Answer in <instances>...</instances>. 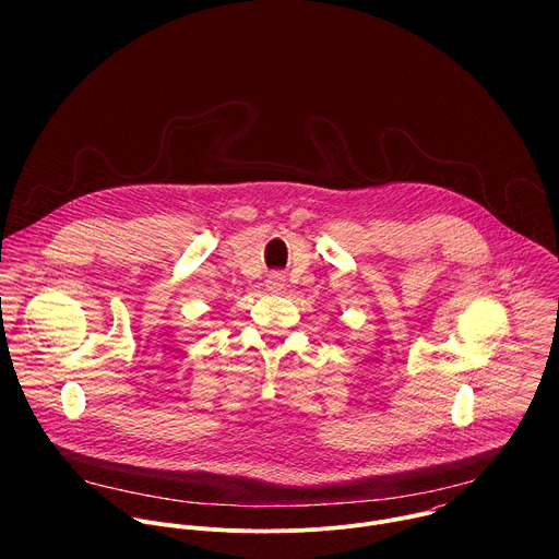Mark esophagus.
I'll list each match as a JSON object with an SVG mask.
<instances>
[{
	"instance_id": "1",
	"label": "esophagus",
	"mask_w": 559,
	"mask_h": 559,
	"mask_svg": "<svg viewBox=\"0 0 559 559\" xmlns=\"http://www.w3.org/2000/svg\"><path fill=\"white\" fill-rule=\"evenodd\" d=\"M265 287L272 292V294H278L283 287H285V276L281 272H272L265 281Z\"/></svg>"
}]
</instances>
